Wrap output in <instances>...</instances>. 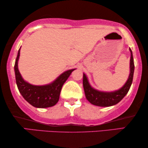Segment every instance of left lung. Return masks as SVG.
Listing matches in <instances>:
<instances>
[{"label": "left lung", "mask_w": 148, "mask_h": 148, "mask_svg": "<svg viewBox=\"0 0 148 148\" xmlns=\"http://www.w3.org/2000/svg\"><path fill=\"white\" fill-rule=\"evenodd\" d=\"M129 50L131 52L130 73H129V78L126 83L119 90L110 92H101V91L97 90L90 86V83L88 82V77H86V74L84 73V76H83V86H84L85 94H86L87 100L91 104L102 107L111 106L118 104L126 96V94L129 92V89H130L131 84H132L135 69L132 51H131V48H129Z\"/></svg>", "instance_id": "left-lung-1"}]
</instances>
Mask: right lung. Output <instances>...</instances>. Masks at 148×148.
I'll return each mask as SVG.
<instances>
[{
  "mask_svg": "<svg viewBox=\"0 0 148 148\" xmlns=\"http://www.w3.org/2000/svg\"><path fill=\"white\" fill-rule=\"evenodd\" d=\"M20 48L18 51L15 63L16 84L20 94L28 103L36 108H48L53 106L58 102L62 87L66 79L76 69L66 71L58 77L51 84L44 86H34L26 82L22 78L18 69V60L20 56Z\"/></svg>",
  "mask_w": 148,
  "mask_h": 148,
  "instance_id": "1",
  "label": "right lung"
}]
</instances>
